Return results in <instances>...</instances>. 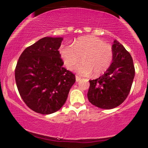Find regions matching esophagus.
Returning a JSON list of instances; mask_svg holds the SVG:
<instances>
[{
    "mask_svg": "<svg viewBox=\"0 0 148 148\" xmlns=\"http://www.w3.org/2000/svg\"><path fill=\"white\" fill-rule=\"evenodd\" d=\"M76 81L77 82H79V81H81V78L80 77H79V76H76Z\"/></svg>",
    "mask_w": 148,
    "mask_h": 148,
    "instance_id": "1",
    "label": "esophagus"
}]
</instances>
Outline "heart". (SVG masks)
I'll return each mask as SVG.
<instances>
[{"mask_svg":"<svg viewBox=\"0 0 148 148\" xmlns=\"http://www.w3.org/2000/svg\"><path fill=\"white\" fill-rule=\"evenodd\" d=\"M60 56L67 69L75 68L81 60L82 63L77 71L83 76H100L109 68L114 58L113 49L110 44L92 36L79 38L73 45L63 44L59 49Z\"/></svg>","mask_w":148,"mask_h":148,"instance_id":"b5f03b06","label":"heart"}]
</instances>
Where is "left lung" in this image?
<instances>
[{
    "label": "left lung",
    "instance_id": "8db88e82",
    "mask_svg": "<svg viewBox=\"0 0 148 148\" xmlns=\"http://www.w3.org/2000/svg\"><path fill=\"white\" fill-rule=\"evenodd\" d=\"M112 49L114 58L109 68L98 79L89 81V101L103 109H112L126 99L135 74L130 53L116 40Z\"/></svg>",
    "mask_w": 148,
    "mask_h": 148
}]
</instances>
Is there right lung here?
<instances>
[{"instance_id": "1", "label": "right lung", "mask_w": 148, "mask_h": 148, "mask_svg": "<svg viewBox=\"0 0 148 148\" xmlns=\"http://www.w3.org/2000/svg\"><path fill=\"white\" fill-rule=\"evenodd\" d=\"M62 38L45 37L26 48L15 69L23 101L36 112L49 114L66 102L75 75L63 67L58 49Z\"/></svg>"}]
</instances>
